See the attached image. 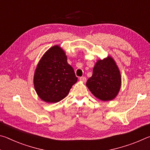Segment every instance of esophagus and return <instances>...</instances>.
<instances>
[{"label":"esophagus","instance_id":"obj_1","mask_svg":"<svg viewBox=\"0 0 150 150\" xmlns=\"http://www.w3.org/2000/svg\"><path fill=\"white\" fill-rule=\"evenodd\" d=\"M79 80L82 82H85L86 81V77H81L79 78Z\"/></svg>","mask_w":150,"mask_h":150}]
</instances>
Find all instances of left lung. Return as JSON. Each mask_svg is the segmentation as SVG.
Listing matches in <instances>:
<instances>
[{
	"label": "left lung",
	"instance_id": "obj_1",
	"mask_svg": "<svg viewBox=\"0 0 150 150\" xmlns=\"http://www.w3.org/2000/svg\"><path fill=\"white\" fill-rule=\"evenodd\" d=\"M122 78L120 70L111 56L98 60L93 75L86 85L93 95L103 101L113 100L120 91Z\"/></svg>",
	"mask_w": 150,
	"mask_h": 150
}]
</instances>
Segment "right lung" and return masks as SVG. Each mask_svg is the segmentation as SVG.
I'll return each mask as SVG.
<instances>
[{"label": "right lung", "mask_w": 150, "mask_h": 150, "mask_svg": "<svg viewBox=\"0 0 150 150\" xmlns=\"http://www.w3.org/2000/svg\"><path fill=\"white\" fill-rule=\"evenodd\" d=\"M77 81L73 68L67 63L65 51L58 45L50 47L43 55L34 75L35 92L47 103L63 99Z\"/></svg>", "instance_id": "add662e5"}]
</instances>
